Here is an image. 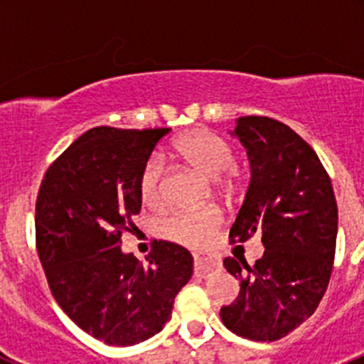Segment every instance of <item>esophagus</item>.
<instances>
[{
	"label": "esophagus",
	"instance_id": "34e87169",
	"mask_svg": "<svg viewBox=\"0 0 364 364\" xmlns=\"http://www.w3.org/2000/svg\"><path fill=\"white\" fill-rule=\"evenodd\" d=\"M220 268V260L217 255H210V253H197L195 255V273L200 277H208L211 272Z\"/></svg>",
	"mask_w": 364,
	"mask_h": 364
}]
</instances>
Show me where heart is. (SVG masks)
Returning a JSON list of instances; mask_svg holds the SVG:
<instances>
[{
  "instance_id": "b5f03b06",
  "label": "heart",
  "mask_w": 364,
  "mask_h": 364,
  "mask_svg": "<svg viewBox=\"0 0 364 364\" xmlns=\"http://www.w3.org/2000/svg\"><path fill=\"white\" fill-rule=\"evenodd\" d=\"M175 151L189 166L210 176L220 178L233 167V149L224 138L210 131H193L175 142ZM164 180V160L160 154H153L144 164L138 176V191L146 204L160 200ZM220 217L215 210L178 211L164 217L159 228L164 237L188 247H202L210 242L217 230Z\"/></svg>"
}]
</instances>
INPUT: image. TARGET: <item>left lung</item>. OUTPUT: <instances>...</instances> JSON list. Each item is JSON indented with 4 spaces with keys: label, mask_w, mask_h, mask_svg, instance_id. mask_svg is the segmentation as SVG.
I'll return each instance as SVG.
<instances>
[{
    "label": "left lung",
    "mask_w": 364,
    "mask_h": 364,
    "mask_svg": "<svg viewBox=\"0 0 364 364\" xmlns=\"http://www.w3.org/2000/svg\"><path fill=\"white\" fill-rule=\"evenodd\" d=\"M230 131L246 149L252 178L230 230L246 242L262 235L264 255L250 266L226 257L240 281L239 297L220 308L228 330L272 343L288 336L319 306L337 240V204L330 176L294 129L266 117H240Z\"/></svg>",
    "instance_id": "1"
}]
</instances>
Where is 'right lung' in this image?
<instances>
[{"mask_svg": "<svg viewBox=\"0 0 364 364\" xmlns=\"http://www.w3.org/2000/svg\"><path fill=\"white\" fill-rule=\"evenodd\" d=\"M171 129L95 127L53 162L36 200V246L49 288L78 328L111 346L159 333L193 275L186 247L159 240L146 257L122 252L140 213L138 176Z\"/></svg>", "mask_w": 364, "mask_h": 364, "instance_id": "1", "label": "right lung"}]
</instances>
